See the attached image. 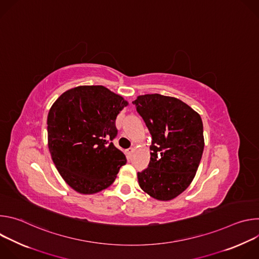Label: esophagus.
I'll list each match as a JSON object with an SVG mask.
<instances>
[{"label":"esophagus","mask_w":259,"mask_h":259,"mask_svg":"<svg viewBox=\"0 0 259 259\" xmlns=\"http://www.w3.org/2000/svg\"><path fill=\"white\" fill-rule=\"evenodd\" d=\"M132 153H133V147H130V149H128V150L126 151V155H127V158H128V159H131Z\"/></svg>","instance_id":"esophagus-1"}]
</instances>
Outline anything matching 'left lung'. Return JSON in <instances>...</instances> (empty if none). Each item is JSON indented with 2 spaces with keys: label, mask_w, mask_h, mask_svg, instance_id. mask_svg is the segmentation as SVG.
I'll use <instances>...</instances> for the list:
<instances>
[{
  "label": "left lung",
  "mask_w": 259,
  "mask_h": 259,
  "mask_svg": "<svg viewBox=\"0 0 259 259\" xmlns=\"http://www.w3.org/2000/svg\"><path fill=\"white\" fill-rule=\"evenodd\" d=\"M133 104L153 137L149 167L137 173L139 187L170 201L193 181L204 151L203 122L183 101L161 94L138 96Z\"/></svg>",
  "instance_id": "left-lung-1"
}]
</instances>
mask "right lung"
<instances>
[{"mask_svg": "<svg viewBox=\"0 0 259 259\" xmlns=\"http://www.w3.org/2000/svg\"><path fill=\"white\" fill-rule=\"evenodd\" d=\"M128 102L103 86H79L61 94L51 106L48 146L53 163L68 186L84 195L112 184L125 155L113 143L116 119Z\"/></svg>", "mask_w": 259, "mask_h": 259, "instance_id": "add662e5", "label": "right lung"}]
</instances>
